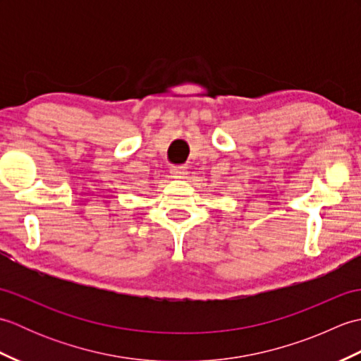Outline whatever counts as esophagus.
I'll return each mask as SVG.
<instances>
[{"mask_svg": "<svg viewBox=\"0 0 361 361\" xmlns=\"http://www.w3.org/2000/svg\"><path fill=\"white\" fill-rule=\"evenodd\" d=\"M171 173L173 178H185L188 175V167L185 164H175L171 167Z\"/></svg>", "mask_w": 361, "mask_h": 361, "instance_id": "34e87169", "label": "esophagus"}]
</instances>
